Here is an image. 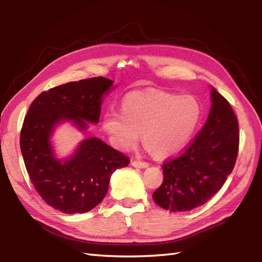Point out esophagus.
Returning a JSON list of instances; mask_svg holds the SVG:
<instances>
[{
	"instance_id": "esophagus-1",
	"label": "esophagus",
	"mask_w": 262,
	"mask_h": 262,
	"mask_svg": "<svg viewBox=\"0 0 262 262\" xmlns=\"http://www.w3.org/2000/svg\"><path fill=\"white\" fill-rule=\"evenodd\" d=\"M133 165H134L135 168L144 169V168H147L148 163L147 162H144V161H133Z\"/></svg>"
}]
</instances>
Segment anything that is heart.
I'll list each match as a JSON object with an SVG mask.
<instances>
[{
  "mask_svg": "<svg viewBox=\"0 0 262 262\" xmlns=\"http://www.w3.org/2000/svg\"><path fill=\"white\" fill-rule=\"evenodd\" d=\"M121 108V113L109 109L103 116V128L114 145L127 151L143 133L144 145L159 158L180 152L203 119L202 103L196 98L160 90L129 92Z\"/></svg>",
  "mask_w": 262,
  "mask_h": 262,
  "instance_id": "heart-1",
  "label": "heart"
}]
</instances>
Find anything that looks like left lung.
Instances as JSON below:
<instances>
[{
    "instance_id": "8db88e82",
    "label": "left lung",
    "mask_w": 262,
    "mask_h": 262,
    "mask_svg": "<svg viewBox=\"0 0 262 262\" xmlns=\"http://www.w3.org/2000/svg\"><path fill=\"white\" fill-rule=\"evenodd\" d=\"M238 143L234 111L213 88L205 125L178 157L161 166L163 182L153 193L155 204L170 211H188L207 203L234 168Z\"/></svg>"
}]
</instances>
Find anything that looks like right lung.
Segmentation results:
<instances>
[{
    "label": "right lung",
    "instance_id": "obj_1",
    "mask_svg": "<svg viewBox=\"0 0 262 262\" xmlns=\"http://www.w3.org/2000/svg\"><path fill=\"white\" fill-rule=\"evenodd\" d=\"M113 81L102 76L70 82L41 92L25 117L20 147L30 180L45 203L65 214L85 213L103 200L110 176L129 163L126 157L96 137L83 141L70 160L53 155L49 137L60 120L99 121L101 101Z\"/></svg>",
    "mask_w": 262,
    "mask_h": 262
}]
</instances>
